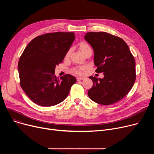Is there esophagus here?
Wrapping results in <instances>:
<instances>
[{"label": "esophagus", "mask_w": 154, "mask_h": 154, "mask_svg": "<svg viewBox=\"0 0 154 154\" xmlns=\"http://www.w3.org/2000/svg\"><path fill=\"white\" fill-rule=\"evenodd\" d=\"M84 79V77H77V81H80V80H82Z\"/></svg>", "instance_id": "esophagus-1"}]
</instances>
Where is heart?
I'll list each match as a JSON object with an SVG mask.
<instances>
[{"mask_svg": "<svg viewBox=\"0 0 154 154\" xmlns=\"http://www.w3.org/2000/svg\"><path fill=\"white\" fill-rule=\"evenodd\" d=\"M77 48L80 51V52H81L84 55H85L88 52L92 51V48L91 46L85 42H80L77 45ZM70 54H71V50L69 49L66 52V55H65V58L66 59L69 58ZM84 71V69L82 67H74L72 68L70 70V72L72 73V74H74L76 75H82L83 74Z\"/></svg>", "mask_w": 154, "mask_h": 154, "instance_id": "obj_1", "label": "heart"}]
</instances>
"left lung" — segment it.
<instances>
[{"label": "left lung", "instance_id": "1", "mask_svg": "<svg viewBox=\"0 0 154 154\" xmlns=\"http://www.w3.org/2000/svg\"><path fill=\"white\" fill-rule=\"evenodd\" d=\"M94 51L97 73L104 77H89L93 86L88 95L94 102L108 106L115 103L130 92L136 79L135 61L124 40L105 32H88L84 36Z\"/></svg>", "mask_w": 154, "mask_h": 154}]
</instances>
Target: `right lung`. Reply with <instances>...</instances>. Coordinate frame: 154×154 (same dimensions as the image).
Listing matches in <instances>:
<instances>
[{
    "label": "right lung",
    "mask_w": 154,
    "mask_h": 154,
    "mask_svg": "<svg viewBox=\"0 0 154 154\" xmlns=\"http://www.w3.org/2000/svg\"><path fill=\"white\" fill-rule=\"evenodd\" d=\"M74 32H53L32 40L19 60L20 84L35 103L50 107L62 102L69 94L76 79L66 74L60 79L55 68L61 63L74 42Z\"/></svg>",
    "instance_id": "right-lung-1"
}]
</instances>
